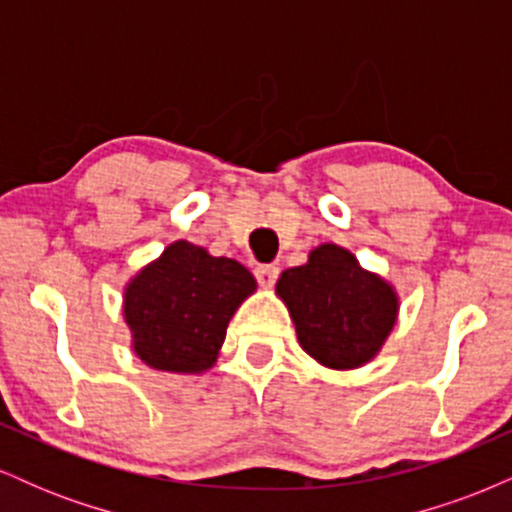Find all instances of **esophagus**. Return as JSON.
I'll return each instance as SVG.
<instances>
[{
	"label": "esophagus",
	"mask_w": 512,
	"mask_h": 512,
	"mask_svg": "<svg viewBox=\"0 0 512 512\" xmlns=\"http://www.w3.org/2000/svg\"><path fill=\"white\" fill-rule=\"evenodd\" d=\"M255 276L257 281H260V286L269 289V286H274L276 276H279V267H276V264H257Z\"/></svg>",
	"instance_id": "esophagus-1"
}]
</instances>
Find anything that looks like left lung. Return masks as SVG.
Instances as JSON below:
<instances>
[{
    "label": "left lung",
    "mask_w": 512,
    "mask_h": 512,
    "mask_svg": "<svg viewBox=\"0 0 512 512\" xmlns=\"http://www.w3.org/2000/svg\"><path fill=\"white\" fill-rule=\"evenodd\" d=\"M274 291L289 308L301 349L332 370L373 361L399 315L395 286L337 243H320L308 262L284 269Z\"/></svg>",
    "instance_id": "left-lung-1"
}]
</instances>
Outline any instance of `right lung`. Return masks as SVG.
<instances>
[{
    "label": "right lung",
    "mask_w": 512,
    "mask_h": 512,
    "mask_svg": "<svg viewBox=\"0 0 512 512\" xmlns=\"http://www.w3.org/2000/svg\"><path fill=\"white\" fill-rule=\"evenodd\" d=\"M255 291V276L240 262L175 240L122 291L132 351L154 370L207 373L219 358L228 322Z\"/></svg>",
    "instance_id": "obj_1"
}]
</instances>
